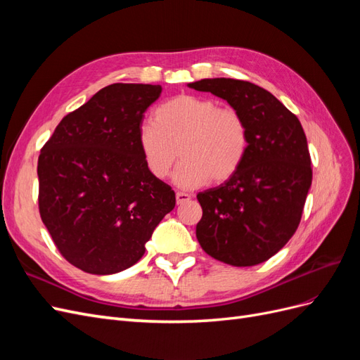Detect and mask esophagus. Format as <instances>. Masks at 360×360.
Masks as SVG:
<instances>
[{"label":"esophagus","instance_id":"esophagus-1","mask_svg":"<svg viewBox=\"0 0 360 360\" xmlns=\"http://www.w3.org/2000/svg\"><path fill=\"white\" fill-rule=\"evenodd\" d=\"M191 198H192V197H191L189 193H186V192H177V193H176L177 204H184V202H188Z\"/></svg>","mask_w":360,"mask_h":360}]
</instances>
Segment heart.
Returning a JSON list of instances; mask_svg holds the SVG:
<instances>
[{
    "mask_svg": "<svg viewBox=\"0 0 360 360\" xmlns=\"http://www.w3.org/2000/svg\"><path fill=\"white\" fill-rule=\"evenodd\" d=\"M136 139L155 179H165L180 155L174 181L192 189L234 176L248 153L249 130L236 108L221 106L210 97L180 94L156 108L153 124L141 126Z\"/></svg>",
    "mask_w": 360,
    "mask_h": 360,
    "instance_id": "1",
    "label": "heart"
}]
</instances>
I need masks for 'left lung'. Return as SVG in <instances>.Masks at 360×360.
<instances>
[{"mask_svg": "<svg viewBox=\"0 0 360 360\" xmlns=\"http://www.w3.org/2000/svg\"><path fill=\"white\" fill-rule=\"evenodd\" d=\"M191 89L222 97L249 130L242 167L221 186L200 192L197 238L214 259L236 267L274 257L296 233L312 181L307 135L299 118L261 86L214 78Z\"/></svg>", "mask_w": 360, "mask_h": 360, "instance_id": "obj_1", "label": "left lung"}]
</instances>
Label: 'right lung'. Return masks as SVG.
<instances>
[{"label":"right lung","mask_w":360,"mask_h":360,"mask_svg":"<svg viewBox=\"0 0 360 360\" xmlns=\"http://www.w3.org/2000/svg\"><path fill=\"white\" fill-rule=\"evenodd\" d=\"M160 85L111 84L64 117L41 147L39 212L60 254L91 275L129 269L176 205L147 171L138 129Z\"/></svg>","instance_id":"obj_1"}]
</instances>
